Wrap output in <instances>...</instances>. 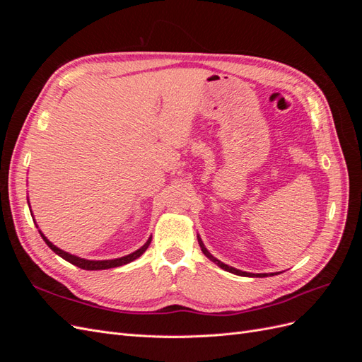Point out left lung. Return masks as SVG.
Listing matches in <instances>:
<instances>
[{"label":"left lung","instance_id":"8db88e82","mask_svg":"<svg viewBox=\"0 0 362 362\" xmlns=\"http://www.w3.org/2000/svg\"><path fill=\"white\" fill-rule=\"evenodd\" d=\"M198 242H199V246H201V250L204 252V255L210 259V261H213L214 264H217L218 267L221 269H223V270H226V272H229V273H234V275H238V276H257V278H266V276H275V275H279L281 272H276V273H247V272H243V270H238V269H235V267H231V266H228V264H225V262H222V261H218L217 258H214L210 252L206 250V247H205V245H204V242L201 240V237L198 235Z\"/></svg>","mask_w":362,"mask_h":362}]
</instances>
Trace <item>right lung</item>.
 Wrapping results in <instances>:
<instances>
[{
  "instance_id": "right-lung-1",
  "label": "right lung",
  "mask_w": 362,
  "mask_h": 362,
  "mask_svg": "<svg viewBox=\"0 0 362 362\" xmlns=\"http://www.w3.org/2000/svg\"><path fill=\"white\" fill-rule=\"evenodd\" d=\"M27 202H28V199H27ZM28 205H30V202H28ZM30 213H31V210H30ZM33 214V213H31ZM33 221H35V218H33ZM37 226V225H36ZM39 228V226H37ZM39 234H40V237L43 238V242H45L54 252H56V254L59 255V257H62L63 259H66L68 262H71V264H74V266H76V267H80V269H84V270H105V269H113V267H119V266H125V264H128V262H131V261H134V259H137L141 254H144V252L148 249V246L151 245V240H152V235L146 240V243L141 246L140 249H137V250H134V252H131V254H128V255H125V257H120V258H115V259H86V258H81V257H76V255H72V254H69V252H66V250H62L60 247H57L56 245H52L49 240L45 237V234H43L40 229H39Z\"/></svg>"
}]
</instances>
